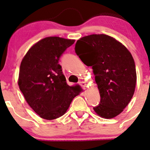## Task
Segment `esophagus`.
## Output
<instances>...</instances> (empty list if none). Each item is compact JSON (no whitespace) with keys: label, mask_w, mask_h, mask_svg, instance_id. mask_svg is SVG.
<instances>
[{"label":"esophagus","mask_w":150,"mask_h":150,"mask_svg":"<svg viewBox=\"0 0 150 150\" xmlns=\"http://www.w3.org/2000/svg\"><path fill=\"white\" fill-rule=\"evenodd\" d=\"M79 84L82 87H83V88H84V89L86 88V85H87L86 83V82H84V81H80Z\"/></svg>","instance_id":"esophagus-1"}]
</instances>
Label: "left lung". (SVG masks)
<instances>
[{
    "label": "left lung",
    "mask_w": 150,
    "mask_h": 150,
    "mask_svg": "<svg viewBox=\"0 0 150 150\" xmlns=\"http://www.w3.org/2000/svg\"><path fill=\"white\" fill-rule=\"evenodd\" d=\"M75 52L84 64L92 67L100 93L93 110L100 117L112 118L128 105L135 89L137 74L127 49L106 35H91L77 40Z\"/></svg>",
    "instance_id": "left-lung-1"
}]
</instances>
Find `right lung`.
<instances>
[{
    "label": "right lung",
    "mask_w": 150,
    "mask_h": 150,
    "mask_svg": "<svg viewBox=\"0 0 150 150\" xmlns=\"http://www.w3.org/2000/svg\"><path fill=\"white\" fill-rule=\"evenodd\" d=\"M75 40L49 37L33 45L23 59L18 85L27 103L42 118L54 120L66 112L79 90L69 86L59 61Z\"/></svg>",
    "instance_id": "obj_1"
}]
</instances>
